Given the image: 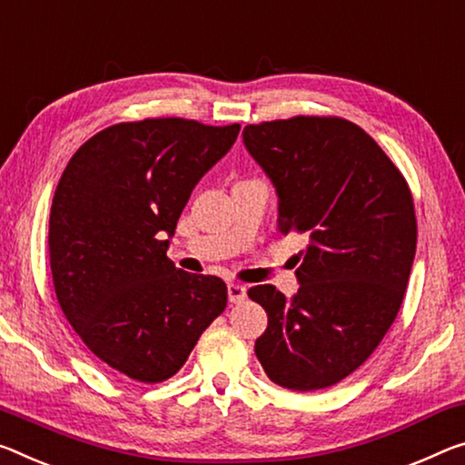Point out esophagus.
I'll list each match as a JSON object with an SVG mask.
<instances>
[{
    "mask_svg": "<svg viewBox=\"0 0 465 465\" xmlns=\"http://www.w3.org/2000/svg\"><path fill=\"white\" fill-rule=\"evenodd\" d=\"M227 298H230L232 304H240V302L246 300V287L238 282L227 283Z\"/></svg>",
    "mask_w": 465,
    "mask_h": 465,
    "instance_id": "obj_1",
    "label": "esophagus"
}]
</instances>
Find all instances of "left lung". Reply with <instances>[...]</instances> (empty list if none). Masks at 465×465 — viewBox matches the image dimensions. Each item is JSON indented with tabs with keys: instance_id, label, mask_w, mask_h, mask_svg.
Masks as SVG:
<instances>
[{
	"instance_id": "obj_1",
	"label": "left lung",
	"mask_w": 465,
	"mask_h": 465,
	"mask_svg": "<svg viewBox=\"0 0 465 465\" xmlns=\"http://www.w3.org/2000/svg\"><path fill=\"white\" fill-rule=\"evenodd\" d=\"M242 136L277 190L279 232L308 238L296 296L248 290L269 316L256 358L285 389H327L366 362L400 312L418 233L410 186L343 117L250 124Z\"/></svg>"
}]
</instances>
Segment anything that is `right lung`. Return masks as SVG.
Listing matches in <instances>:
<instances>
[{
	"label": "right lung",
	"mask_w": 465,
	"mask_h": 465,
	"mask_svg": "<svg viewBox=\"0 0 465 465\" xmlns=\"http://www.w3.org/2000/svg\"><path fill=\"white\" fill-rule=\"evenodd\" d=\"M238 132L182 117L124 122L64 169L49 215L55 296L86 348L124 377H173L225 311V283L175 269L167 238Z\"/></svg>",
	"instance_id": "1"
}]
</instances>
